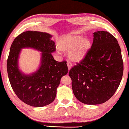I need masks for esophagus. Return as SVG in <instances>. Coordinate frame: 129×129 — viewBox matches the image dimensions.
<instances>
[{"label": "esophagus", "instance_id": "obj_1", "mask_svg": "<svg viewBox=\"0 0 129 129\" xmlns=\"http://www.w3.org/2000/svg\"><path fill=\"white\" fill-rule=\"evenodd\" d=\"M67 65H68V69L70 70L71 69L72 67V64H71L70 62H68L67 63Z\"/></svg>", "mask_w": 129, "mask_h": 129}]
</instances>
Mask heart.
Segmentation results:
<instances>
[{
    "label": "heart",
    "instance_id": "obj_1",
    "mask_svg": "<svg viewBox=\"0 0 129 129\" xmlns=\"http://www.w3.org/2000/svg\"><path fill=\"white\" fill-rule=\"evenodd\" d=\"M91 41L89 38H83L81 35L72 33L61 38L59 48L57 51L58 54H60L61 50L69 52V59L77 62L85 57L91 48Z\"/></svg>",
    "mask_w": 129,
    "mask_h": 129
}]
</instances>
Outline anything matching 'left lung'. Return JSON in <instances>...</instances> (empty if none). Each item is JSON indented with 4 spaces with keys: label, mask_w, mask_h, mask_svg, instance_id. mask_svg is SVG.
Masks as SVG:
<instances>
[{
    "label": "left lung",
    "mask_w": 129,
    "mask_h": 129,
    "mask_svg": "<svg viewBox=\"0 0 129 129\" xmlns=\"http://www.w3.org/2000/svg\"><path fill=\"white\" fill-rule=\"evenodd\" d=\"M123 73L120 46L107 31L93 33L89 51L69 72L75 97L89 105L103 104L112 97L119 86Z\"/></svg>",
    "instance_id": "left-lung-1"
}]
</instances>
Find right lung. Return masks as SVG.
Masks as SVG:
<instances>
[{
    "mask_svg": "<svg viewBox=\"0 0 129 129\" xmlns=\"http://www.w3.org/2000/svg\"><path fill=\"white\" fill-rule=\"evenodd\" d=\"M51 38V35L43 32H24L13 40L10 48L7 60L10 83L18 97L33 107H41L52 103L61 77L68 72L66 61L58 62L53 58L51 53L56 50V45ZM25 47L42 52L41 66L31 75L23 74L17 66L19 54Z\"/></svg>",
    "mask_w": 129,
    "mask_h": 129,
    "instance_id": "1",
    "label": "right lung"
}]
</instances>
